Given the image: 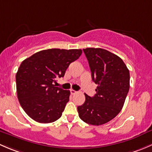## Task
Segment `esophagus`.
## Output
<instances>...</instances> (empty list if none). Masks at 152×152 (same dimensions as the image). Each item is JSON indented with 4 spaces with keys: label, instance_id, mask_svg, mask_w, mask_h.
Returning <instances> with one entry per match:
<instances>
[{
    "label": "esophagus",
    "instance_id": "obj_1",
    "mask_svg": "<svg viewBox=\"0 0 152 152\" xmlns=\"http://www.w3.org/2000/svg\"><path fill=\"white\" fill-rule=\"evenodd\" d=\"M70 92H71V94H72V95L75 94L77 93V91H76L73 90V89H71V90H70Z\"/></svg>",
    "mask_w": 152,
    "mask_h": 152
}]
</instances>
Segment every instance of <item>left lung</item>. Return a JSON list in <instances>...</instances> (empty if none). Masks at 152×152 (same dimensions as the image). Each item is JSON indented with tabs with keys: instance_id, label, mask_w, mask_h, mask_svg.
Segmentation results:
<instances>
[{
	"instance_id": "obj_1",
	"label": "left lung",
	"mask_w": 152,
	"mask_h": 152,
	"mask_svg": "<svg viewBox=\"0 0 152 152\" xmlns=\"http://www.w3.org/2000/svg\"><path fill=\"white\" fill-rule=\"evenodd\" d=\"M88 61L92 80L97 86L93 96L78 106L79 117L91 125L104 124L122 109L129 89V72L122 59L102 48L83 49Z\"/></svg>"
}]
</instances>
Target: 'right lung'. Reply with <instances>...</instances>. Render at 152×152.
Segmentation results:
<instances>
[{
  "label": "right lung",
  "mask_w": 152,
  "mask_h": 152,
  "mask_svg": "<svg viewBox=\"0 0 152 152\" xmlns=\"http://www.w3.org/2000/svg\"><path fill=\"white\" fill-rule=\"evenodd\" d=\"M80 49H48L25 59L16 74L18 98L25 112L34 121L52 123L58 119L69 100V91L56 87L57 77L64 76Z\"/></svg>",
  "instance_id": "1"
}]
</instances>
